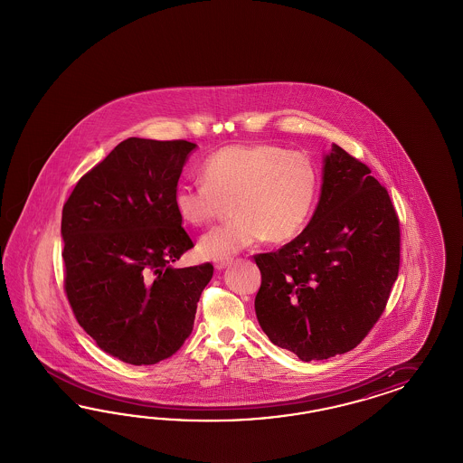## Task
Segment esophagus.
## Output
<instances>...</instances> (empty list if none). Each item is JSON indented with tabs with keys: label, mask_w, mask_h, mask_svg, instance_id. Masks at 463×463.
<instances>
[{
	"label": "esophagus",
	"mask_w": 463,
	"mask_h": 463,
	"mask_svg": "<svg viewBox=\"0 0 463 463\" xmlns=\"http://www.w3.org/2000/svg\"><path fill=\"white\" fill-rule=\"evenodd\" d=\"M231 258H227V260H215V263H213V267L215 269H224L225 267H229L231 265Z\"/></svg>",
	"instance_id": "obj_1"
}]
</instances>
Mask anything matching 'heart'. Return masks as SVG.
Returning a JSON list of instances; mask_svg holds the SVG:
<instances>
[{"label": "heart", "mask_w": 463, "mask_h": 463, "mask_svg": "<svg viewBox=\"0 0 463 463\" xmlns=\"http://www.w3.org/2000/svg\"><path fill=\"white\" fill-rule=\"evenodd\" d=\"M202 178L178 184L173 203L184 224L200 227L231 202L236 217L215 225L198 242V251L209 260H227L267 238H297L319 194L314 159L275 144L222 147L203 161Z\"/></svg>", "instance_id": "obj_1"}]
</instances>
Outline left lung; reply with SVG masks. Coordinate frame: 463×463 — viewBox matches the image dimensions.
Wrapping results in <instances>:
<instances>
[{"label": "left lung", "instance_id": "obj_1", "mask_svg": "<svg viewBox=\"0 0 463 463\" xmlns=\"http://www.w3.org/2000/svg\"><path fill=\"white\" fill-rule=\"evenodd\" d=\"M254 261V308L269 341L302 362L327 360L356 348L385 310L401 265L399 215L372 169L333 144L307 227Z\"/></svg>", "mask_w": 463, "mask_h": 463}]
</instances>
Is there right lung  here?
I'll return each mask as SVG.
<instances>
[{
    "mask_svg": "<svg viewBox=\"0 0 463 463\" xmlns=\"http://www.w3.org/2000/svg\"><path fill=\"white\" fill-rule=\"evenodd\" d=\"M188 140H122L84 173L62 207L64 292L99 350L155 364L192 335L211 263L171 268L194 241L173 195Z\"/></svg>",
    "mask_w": 463,
    "mask_h": 463,
    "instance_id": "obj_1",
    "label": "right lung"
}]
</instances>
